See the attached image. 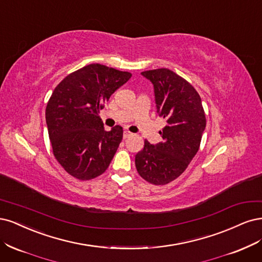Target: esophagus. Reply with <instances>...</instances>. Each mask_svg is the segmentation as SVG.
Returning a JSON list of instances; mask_svg holds the SVG:
<instances>
[{
	"label": "esophagus",
	"instance_id": "34e87169",
	"mask_svg": "<svg viewBox=\"0 0 262 262\" xmlns=\"http://www.w3.org/2000/svg\"><path fill=\"white\" fill-rule=\"evenodd\" d=\"M132 136V134L128 132V130H125L124 133H123V137H124V139H126V138H129Z\"/></svg>",
	"mask_w": 262,
	"mask_h": 262
}]
</instances>
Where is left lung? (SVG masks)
<instances>
[{
	"mask_svg": "<svg viewBox=\"0 0 262 262\" xmlns=\"http://www.w3.org/2000/svg\"><path fill=\"white\" fill-rule=\"evenodd\" d=\"M154 85L157 113L166 122L156 145L145 140V147L135 157L143 180L164 185L177 179L198 152L206 128V115L196 89L167 69L142 72Z\"/></svg>",
	"mask_w": 262,
	"mask_h": 262,
	"instance_id": "obj_1",
	"label": "left lung"
}]
</instances>
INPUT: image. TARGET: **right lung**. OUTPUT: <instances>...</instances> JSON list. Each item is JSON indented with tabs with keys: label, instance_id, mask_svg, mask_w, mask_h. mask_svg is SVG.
I'll return each instance as SVG.
<instances>
[{
	"label": "right lung",
	"instance_id": "right-lung-1",
	"mask_svg": "<svg viewBox=\"0 0 262 262\" xmlns=\"http://www.w3.org/2000/svg\"><path fill=\"white\" fill-rule=\"evenodd\" d=\"M132 77L90 64L58 83L46 108L53 155L64 170L81 181L105 172L123 138V128L104 130L99 113L113 92Z\"/></svg>",
	"mask_w": 262,
	"mask_h": 262
}]
</instances>
